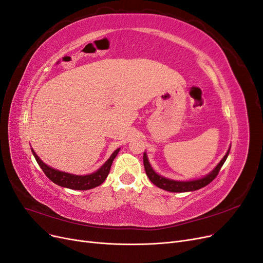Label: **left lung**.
<instances>
[{"mask_svg":"<svg viewBox=\"0 0 263 263\" xmlns=\"http://www.w3.org/2000/svg\"><path fill=\"white\" fill-rule=\"evenodd\" d=\"M229 150L227 151V154L224 156V158L221 159L220 162L215 166V169L209 173L208 176L202 178V179H197V180H192V181H176V180H171V179H166L164 177L159 176L158 173H156L154 171V169L151 168V165L148 161L147 158V154H144V165H145V171L147 177L149 178V180L154 183L155 185H157L158 187H160L162 190L169 191V192H191V191H196L200 190L204 186H206L208 184L217 177V174L220 170V168L222 166V164L225 163L226 159L229 155Z\"/></svg>","mask_w":263,"mask_h":263,"instance_id":"left-lung-1","label":"left lung"}]
</instances>
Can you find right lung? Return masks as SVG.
Segmentation results:
<instances>
[{"mask_svg":"<svg viewBox=\"0 0 263 263\" xmlns=\"http://www.w3.org/2000/svg\"><path fill=\"white\" fill-rule=\"evenodd\" d=\"M31 153H33L37 163L46 174V177L49 180H51L53 183H55V184H58L62 187L71 189V190L84 191V190L97 187L105 181V179L107 178L109 173L110 165H112L113 160L119 153V148L114 151L112 156L108 158V160L103 164L98 171H95L91 174H86V176H74V174L52 169L51 166L47 165L41 160V159H39V157L35 154V151L33 149H31Z\"/></svg>","mask_w":263,"mask_h":263,"instance_id":"right-lung-1","label":"right lung"}]
</instances>
